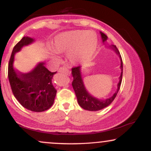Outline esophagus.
Segmentation results:
<instances>
[{
	"label": "esophagus",
	"instance_id": "esophagus-1",
	"mask_svg": "<svg viewBox=\"0 0 151 151\" xmlns=\"http://www.w3.org/2000/svg\"><path fill=\"white\" fill-rule=\"evenodd\" d=\"M58 71L60 72H62V73H65V74H68L69 73L68 70H67V69H66L65 67H60V68L59 69Z\"/></svg>",
	"mask_w": 151,
	"mask_h": 151
}]
</instances>
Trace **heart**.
I'll list each match as a JSON object with an SVG mask.
<instances>
[{"label":"heart","mask_w":151,"mask_h":151,"mask_svg":"<svg viewBox=\"0 0 151 151\" xmlns=\"http://www.w3.org/2000/svg\"><path fill=\"white\" fill-rule=\"evenodd\" d=\"M97 47V38L92 32L75 30L62 33L55 38L54 50L57 53L70 51V59L73 62L86 61L92 58Z\"/></svg>","instance_id":"b5f03b06"}]
</instances>
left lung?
I'll use <instances>...</instances> for the list:
<instances>
[{
  "instance_id": "1",
  "label": "left lung",
  "mask_w": 151,
  "mask_h": 151,
  "mask_svg": "<svg viewBox=\"0 0 151 151\" xmlns=\"http://www.w3.org/2000/svg\"><path fill=\"white\" fill-rule=\"evenodd\" d=\"M101 35L103 40V42L106 40L107 36L103 32H101ZM111 47L113 49L114 51L119 55L121 59V74L120 76V81H119V84H118V89L117 91H116L115 93L111 97L107 99L106 100H100L97 99L93 97L91 95H90L87 92L85 87H84V83H83L82 79L81 77V72H80V67H73L72 68V74L73 77V81H72V85L73 86V89L75 92L76 96H77L78 104L82 109H85L87 111H96L101 110L108 106L112 103L114 99L116 96L118 92H119V89H120V86L121 81H122V75H123V62L122 58H121L120 52H119V50L116 47V46L112 45Z\"/></svg>"
}]
</instances>
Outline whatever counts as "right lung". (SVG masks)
I'll list each match as a JSON object with an SVG mask.
<instances>
[{"mask_svg": "<svg viewBox=\"0 0 151 151\" xmlns=\"http://www.w3.org/2000/svg\"><path fill=\"white\" fill-rule=\"evenodd\" d=\"M32 41V38L23 37L15 45L8 63V75L12 91L19 103L32 111L42 112L49 109L54 103L57 90L52 79L56 72L48 70L44 62L38 64L33 70L26 74L18 72L13 67L15 54Z\"/></svg>", "mask_w": 151, "mask_h": 151, "instance_id": "add662e5", "label": "right lung"}]
</instances>
